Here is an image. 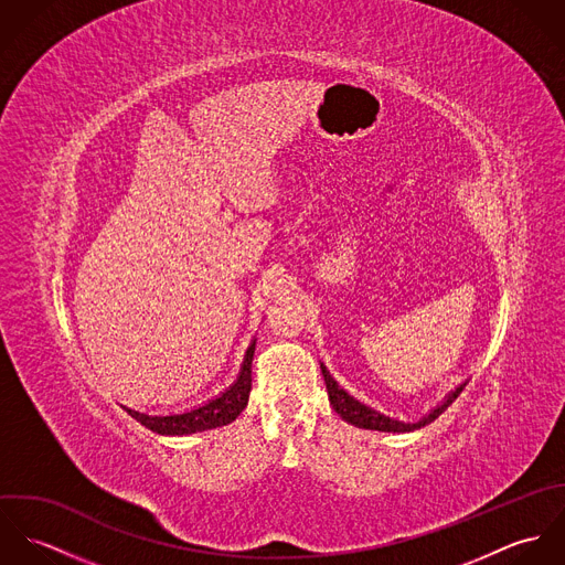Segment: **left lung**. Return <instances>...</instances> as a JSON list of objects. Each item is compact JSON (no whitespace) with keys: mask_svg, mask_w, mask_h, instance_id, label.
<instances>
[{"mask_svg":"<svg viewBox=\"0 0 565 565\" xmlns=\"http://www.w3.org/2000/svg\"><path fill=\"white\" fill-rule=\"evenodd\" d=\"M323 381H326V392H328V401L332 404V408L341 415V419H345L348 424L352 426H359V428H367V430H383V433H408V430H417L426 424H430L433 419H437L450 404L457 401V396L463 392V387L468 385L461 383L455 392H450L444 403L437 404L428 415H424L419 422H403L398 417H390V415H383L381 411L376 408H370L367 404L359 403L354 401L345 390L339 387V383L330 376V372L322 365Z\"/></svg>","mask_w":565,"mask_h":565,"instance_id":"8db88e82","label":"left lung"}]
</instances>
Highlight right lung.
Instances as JSON below:
<instances>
[{
	"mask_svg": "<svg viewBox=\"0 0 565 565\" xmlns=\"http://www.w3.org/2000/svg\"><path fill=\"white\" fill-rule=\"evenodd\" d=\"M254 348H256V339L245 350V359H243L242 372H239L237 381L224 394H220L217 398H213L202 406H195L184 413H171V415H148V413H139L128 406H124V408L137 422H141L146 428H150L152 433H159V435H191V433H202V430H211L217 426H226V424L235 422L243 408L247 406L249 390H252Z\"/></svg>",
	"mask_w": 565,
	"mask_h": 565,
	"instance_id": "1",
	"label": "right lung"
}]
</instances>
